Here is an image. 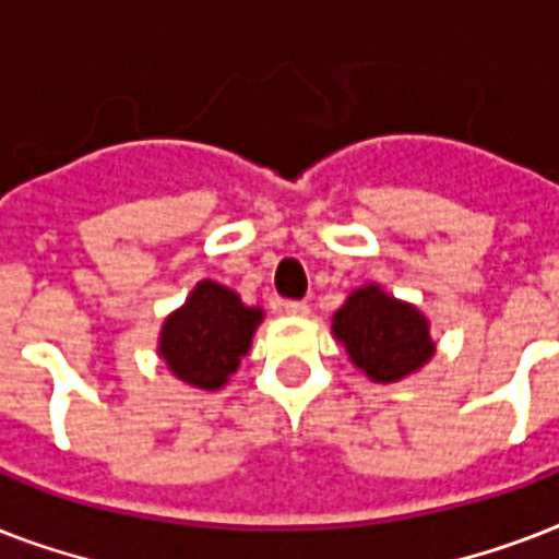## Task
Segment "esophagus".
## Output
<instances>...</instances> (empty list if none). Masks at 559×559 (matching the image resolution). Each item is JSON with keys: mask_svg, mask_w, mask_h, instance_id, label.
Here are the masks:
<instances>
[{"mask_svg": "<svg viewBox=\"0 0 559 559\" xmlns=\"http://www.w3.org/2000/svg\"><path fill=\"white\" fill-rule=\"evenodd\" d=\"M284 313L293 316V319H307V316H310V305H307V301H287V305H284Z\"/></svg>", "mask_w": 559, "mask_h": 559, "instance_id": "obj_1", "label": "esophagus"}]
</instances>
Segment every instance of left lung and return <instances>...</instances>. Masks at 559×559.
<instances>
[{
  "instance_id": "left-lung-1",
  "label": "left lung",
  "mask_w": 559,
  "mask_h": 559,
  "mask_svg": "<svg viewBox=\"0 0 559 559\" xmlns=\"http://www.w3.org/2000/svg\"><path fill=\"white\" fill-rule=\"evenodd\" d=\"M331 331L350 362L382 385L406 380L435 357L429 319L373 281L345 298L333 313Z\"/></svg>"
}]
</instances>
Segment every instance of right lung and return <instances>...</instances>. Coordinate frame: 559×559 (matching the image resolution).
<instances>
[{"mask_svg": "<svg viewBox=\"0 0 559 559\" xmlns=\"http://www.w3.org/2000/svg\"><path fill=\"white\" fill-rule=\"evenodd\" d=\"M261 322V307L243 305L235 289L202 278L188 293L186 305L162 322L156 354L179 382L217 391L240 368Z\"/></svg>", "mask_w": 559, "mask_h": 559, "instance_id": "obj_1", "label": "right lung"}]
</instances>
